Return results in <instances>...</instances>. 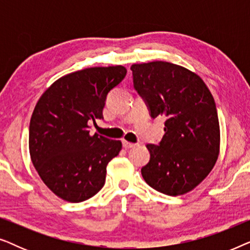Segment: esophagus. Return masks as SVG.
Instances as JSON below:
<instances>
[{"mask_svg": "<svg viewBox=\"0 0 250 250\" xmlns=\"http://www.w3.org/2000/svg\"><path fill=\"white\" fill-rule=\"evenodd\" d=\"M136 145L135 143H131V142H127V141H123V146H124L125 149H131V148H134Z\"/></svg>", "mask_w": 250, "mask_h": 250, "instance_id": "obj_1", "label": "esophagus"}]
</instances>
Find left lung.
<instances>
[{"label":"left lung","mask_w":250,"mask_h":250,"mask_svg":"<svg viewBox=\"0 0 250 250\" xmlns=\"http://www.w3.org/2000/svg\"><path fill=\"white\" fill-rule=\"evenodd\" d=\"M133 85L150 117L162 116L163 139L146 145L150 160L141 168L150 187L168 196L194 189L220 151V124L214 98L204 81L187 68L164 61L132 64Z\"/></svg>","instance_id":"obj_1"}]
</instances>
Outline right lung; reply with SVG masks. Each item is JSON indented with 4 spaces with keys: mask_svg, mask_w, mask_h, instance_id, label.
I'll return each mask as SVG.
<instances>
[{
    "mask_svg": "<svg viewBox=\"0 0 250 250\" xmlns=\"http://www.w3.org/2000/svg\"><path fill=\"white\" fill-rule=\"evenodd\" d=\"M123 66L94 67L59 78L42 94L29 123V153L45 186L61 199L81 203L104 186L107 165L122 142L90 134L104 119L108 93L124 80Z\"/></svg>",
    "mask_w": 250,
    "mask_h": 250,
    "instance_id": "obj_1",
    "label": "right lung"
}]
</instances>
